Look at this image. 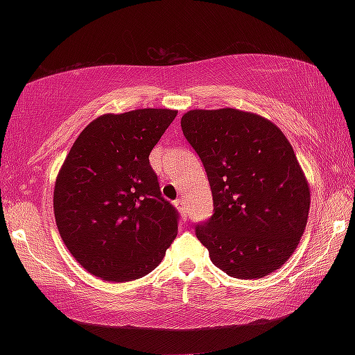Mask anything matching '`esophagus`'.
<instances>
[{"mask_svg":"<svg viewBox=\"0 0 355 355\" xmlns=\"http://www.w3.org/2000/svg\"><path fill=\"white\" fill-rule=\"evenodd\" d=\"M175 207L178 208V211L182 213L183 219L188 218V208H186V203H184L183 199H177V200H175Z\"/></svg>","mask_w":355,"mask_h":355,"instance_id":"obj_1","label":"esophagus"}]
</instances>
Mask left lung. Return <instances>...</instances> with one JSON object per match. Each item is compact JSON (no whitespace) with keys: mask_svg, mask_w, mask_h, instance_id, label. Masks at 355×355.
Masks as SVG:
<instances>
[{"mask_svg":"<svg viewBox=\"0 0 355 355\" xmlns=\"http://www.w3.org/2000/svg\"><path fill=\"white\" fill-rule=\"evenodd\" d=\"M213 194L196 236L220 271L261 279L284 264L307 225L310 189L291 144L272 122L232 107L182 117Z\"/></svg>","mask_w":355,"mask_h":355,"instance_id":"left-lung-1","label":"left lung"}]
</instances>
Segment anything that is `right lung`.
Segmentation results:
<instances>
[{"instance_id":"1","label":"right lung","mask_w":355,"mask_h":355,"mask_svg":"<svg viewBox=\"0 0 355 355\" xmlns=\"http://www.w3.org/2000/svg\"><path fill=\"white\" fill-rule=\"evenodd\" d=\"M177 111L105 114L78 136L59 172L53 205L70 254L107 282L152 272L178 230L148 155Z\"/></svg>"}]
</instances>
